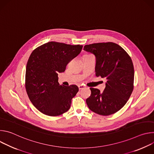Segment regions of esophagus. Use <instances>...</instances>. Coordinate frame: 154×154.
Here are the masks:
<instances>
[{"label":"esophagus","instance_id":"1","mask_svg":"<svg viewBox=\"0 0 154 154\" xmlns=\"http://www.w3.org/2000/svg\"><path fill=\"white\" fill-rule=\"evenodd\" d=\"M78 86H79V88L80 90H83V89H84L85 88V86L84 85H79Z\"/></svg>","mask_w":154,"mask_h":154}]
</instances>
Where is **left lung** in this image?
I'll list each match as a JSON object with an SVG mask.
<instances>
[{"mask_svg":"<svg viewBox=\"0 0 154 154\" xmlns=\"http://www.w3.org/2000/svg\"><path fill=\"white\" fill-rule=\"evenodd\" d=\"M83 49L96 57V75L106 80L102 93L90 88L91 94L86 100L87 105L100 115L114 114L125 105L133 91L132 60L122 48L112 42L85 45Z\"/></svg>","mask_w":154,"mask_h":154,"instance_id":"left-lung-1","label":"left lung"}]
</instances>
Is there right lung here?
Returning <instances> with one entry per match:
<instances>
[{"mask_svg": "<svg viewBox=\"0 0 154 154\" xmlns=\"http://www.w3.org/2000/svg\"><path fill=\"white\" fill-rule=\"evenodd\" d=\"M83 46L51 41L31 54L26 66L25 86L28 97L36 109L50 116L66 112L79 91L77 85H60L58 73L81 52Z\"/></svg>", "mask_w": 154, "mask_h": 154, "instance_id": "right-lung-1", "label": "right lung"}]
</instances>
